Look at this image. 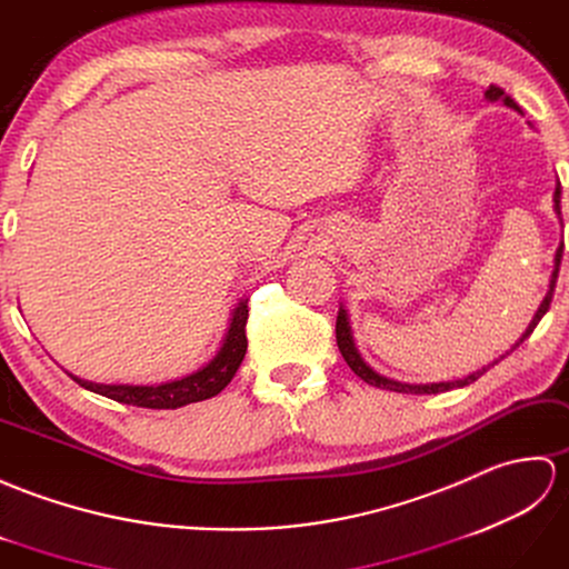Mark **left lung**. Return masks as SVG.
<instances>
[{
    "label": "left lung",
    "mask_w": 569,
    "mask_h": 569,
    "mask_svg": "<svg viewBox=\"0 0 569 569\" xmlns=\"http://www.w3.org/2000/svg\"><path fill=\"white\" fill-rule=\"evenodd\" d=\"M485 97L489 99V102H497V99H501L503 104L507 107H511V109H516V111H521V107L513 102V99L509 97V94H503V90L501 87H497V84H489V90L485 92ZM552 201H555V211H558V217H560V182H558V187H555V197H552ZM560 221H562V217H560ZM560 260H562V246L558 248V252H555V270H552V277H550V289H548V295H546V299L540 301V307H538V311H536V317H533V321L528 323V328H526V333L516 340V343L511 346V350H516L519 348L523 340L533 333V328L538 326V321L546 317V311L550 309V301H552V292H555V282H558V272H560ZM336 340H338V350H340V356L346 358V362H348V368L356 372L360 380H365L368 385H372V387H380V389H389V391H401V395H438V391H448V389H456V387H465V385H472L475 380H479V377H482L489 368H495V365L503 358H499V360H495L491 365H487V368H482V370H477V372H472V375H467L465 380H456V382H433V385H403V382H395V380H387V377H382V375H377L368 362H365L362 358H360V352H358V348H356V343H352V333H350V323H348V313H346V309L340 307V311H338V319H336ZM509 350V352H511ZM507 352V356H509Z\"/></svg>",
    "instance_id": "obj_1"
}]
</instances>
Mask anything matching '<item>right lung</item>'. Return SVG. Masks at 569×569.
I'll return each mask as SVG.
<instances>
[{"mask_svg": "<svg viewBox=\"0 0 569 569\" xmlns=\"http://www.w3.org/2000/svg\"><path fill=\"white\" fill-rule=\"evenodd\" d=\"M246 321H248V299L238 301V307L231 313L229 331H226L223 343L213 360H209L204 368L182 377V380L162 382V385H97L80 380V377L70 375L80 387L102 395L107 399L131 403V407L141 409H180L187 403L204 401L217 397L219 391L233 380L236 370L241 368L248 350L246 338Z\"/></svg>", "mask_w": 569, "mask_h": 569, "instance_id": "obj_1", "label": "right lung"}]
</instances>
